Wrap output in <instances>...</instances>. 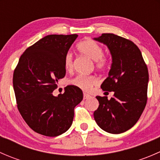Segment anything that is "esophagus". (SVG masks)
Here are the masks:
<instances>
[{"label":"esophagus","mask_w":160,"mask_h":160,"mask_svg":"<svg viewBox=\"0 0 160 160\" xmlns=\"http://www.w3.org/2000/svg\"><path fill=\"white\" fill-rule=\"evenodd\" d=\"M90 98V96L89 94H88V93H83V99H89Z\"/></svg>","instance_id":"34e87169"}]
</instances>
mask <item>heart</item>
Masks as SVG:
<instances>
[{
  "label": "heart",
  "mask_w": 160,
  "mask_h": 160,
  "mask_svg": "<svg viewBox=\"0 0 160 160\" xmlns=\"http://www.w3.org/2000/svg\"><path fill=\"white\" fill-rule=\"evenodd\" d=\"M77 49L80 52L94 62L95 68L103 70L107 68L109 63V58L104 54L103 47L97 42L91 39L84 40L77 45ZM64 67L66 70L71 71L73 68V59L72 54L68 52L64 57ZM98 80L93 76H87L79 74L69 80V84L76 87L83 91H89L93 86L98 84Z\"/></svg>",
  "instance_id": "b5f03b06"
}]
</instances>
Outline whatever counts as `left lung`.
<instances>
[{"label": "left lung", "mask_w": 160, "mask_h": 160, "mask_svg": "<svg viewBox=\"0 0 160 160\" xmlns=\"http://www.w3.org/2000/svg\"><path fill=\"white\" fill-rule=\"evenodd\" d=\"M95 40L108 47L112 64L101 88L114 91L110 100L97 96L99 107L93 113L98 126L111 134L125 132L135 125L147 103L149 72L138 46L130 40L104 33Z\"/></svg>", "instance_id": "left-lung-1"}]
</instances>
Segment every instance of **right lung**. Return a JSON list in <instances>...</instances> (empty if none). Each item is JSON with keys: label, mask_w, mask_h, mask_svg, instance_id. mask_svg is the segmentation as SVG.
Returning a JSON list of instances; mask_svg holds the SVG:
<instances>
[{"label": "right lung", "mask_w": 160, "mask_h": 160, "mask_svg": "<svg viewBox=\"0 0 160 160\" xmlns=\"http://www.w3.org/2000/svg\"><path fill=\"white\" fill-rule=\"evenodd\" d=\"M78 35H49L28 47L19 59L13 75L17 107L27 125L35 132L55 137L70 128L74 108L83 92L67 86L57 97L52 92L66 75L64 57Z\"/></svg>", "instance_id": "1"}]
</instances>
